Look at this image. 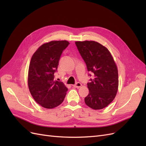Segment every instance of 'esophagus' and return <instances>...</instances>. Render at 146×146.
<instances>
[{"label": "esophagus", "mask_w": 146, "mask_h": 146, "mask_svg": "<svg viewBox=\"0 0 146 146\" xmlns=\"http://www.w3.org/2000/svg\"><path fill=\"white\" fill-rule=\"evenodd\" d=\"M73 86H74V88H80V87L82 86V84H81L80 83L78 82V83H77L76 84H75V85H74Z\"/></svg>", "instance_id": "34e87169"}]
</instances>
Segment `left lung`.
<instances>
[{
	"label": "left lung",
	"mask_w": 146,
	"mask_h": 146,
	"mask_svg": "<svg viewBox=\"0 0 146 146\" xmlns=\"http://www.w3.org/2000/svg\"><path fill=\"white\" fill-rule=\"evenodd\" d=\"M75 43L88 70L94 75V78H90L87 83L89 94L85 98V102L92 109H103L114 100L117 92L116 64L108 48L100 43L93 41Z\"/></svg>",
	"instance_id": "left-lung-1"
}]
</instances>
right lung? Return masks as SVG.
Here are the masks:
<instances>
[{"label":"right lung","mask_w":146,"mask_h":146,"mask_svg":"<svg viewBox=\"0 0 146 146\" xmlns=\"http://www.w3.org/2000/svg\"><path fill=\"white\" fill-rule=\"evenodd\" d=\"M69 42L52 41L43 44L34 53L29 65L28 85L33 98L41 107L51 109L63 102L68 88L61 82L54 81L63 51Z\"/></svg>","instance_id":"right-lung-1"}]
</instances>
